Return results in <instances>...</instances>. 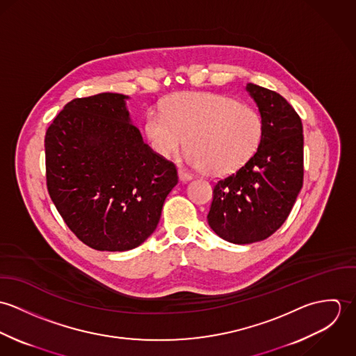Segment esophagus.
<instances>
[{
	"instance_id": "esophagus-1",
	"label": "esophagus",
	"mask_w": 356,
	"mask_h": 356,
	"mask_svg": "<svg viewBox=\"0 0 356 356\" xmlns=\"http://www.w3.org/2000/svg\"><path fill=\"white\" fill-rule=\"evenodd\" d=\"M178 175H179V179L182 181V182H188V181H191L193 177L191 175V174H188L186 171H184L182 168H179L178 170Z\"/></svg>"
}]
</instances>
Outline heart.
Here are the masks:
<instances>
[{
  "label": "heart",
  "instance_id": "b5f03b06",
  "mask_svg": "<svg viewBox=\"0 0 356 356\" xmlns=\"http://www.w3.org/2000/svg\"><path fill=\"white\" fill-rule=\"evenodd\" d=\"M145 136L153 152L168 159L185 144L186 160L208 175L225 177L245 165L263 137L259 112L232 97L204 92L171 96L152 109Z\"/></svg>",
  "mask_w": 356,
  "mask_h": 356
}]
</instances>
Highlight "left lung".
<instances>
[{
    "label": "left lung",
    "instance_id": "left-lung-1",
    "mask_svg": "<svg viewBox=\"0 0 356 356\" xmlns=\"http://www.w3.org/2000/svg\"><path fill=\"white\" fill-rule=\"evenodd\" d=\"M263 122L261 143L250 161L213 185L207 215L211 229L233 244L261 241L286 220L303 186V124L281 95L247 85Z\"/></svg>",
    "mask_w": 356,
    "mask_h": 356
}]
</instances>
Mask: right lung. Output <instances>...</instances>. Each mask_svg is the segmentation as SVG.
I'll return each instance as SVG.
<instances>
[{"label": "right lung", "mask_w": 356, "mask_h": 356, "mask_svg": "<svg viewBox=\"0 0 356 356\" xmlns=\"http://www.w3.org/2000/svg\"><path fill=\"white\" fill-rule=\"evenodd\" d=\"M119 93L68 102L45 136L47 186L70 230L97 251L141 245L178 184L172 161L157 156L131 123Z\"/></svg>", "instance_id": "add662e5"}]
</instances>
